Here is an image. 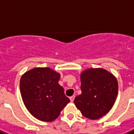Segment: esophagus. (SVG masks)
<instances>
[{"instance_id":"esophagus-1","label":"esophagus","mask_w":134,"mask_h":134,"mask_svg":"<svg viewBox=\"0 0 134 134\" xmlns=\"http://www.w3.org/2000/svg\"><path fill=\"white\" fill-rule=\"evenodd\" d=\"M74 99H75V96H72L70 97V100L71 102H72V101L74 100Z\"/></svg>"}]
</instances>
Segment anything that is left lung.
<instances>
[{"mask_svg": "<svg viewBox=\"0 0 134 134\" xmlns=\"http://www.w3.org/2000/svg\"><path fill=\"white\" fill-rule=\"evenodd\" d=\"M82 94L74 103L82 115L97 120L110 110L118 92L117 79L103 68H90L81 73Z\"/></svg>", "mask_w": 134, "mask_h": 134, "instance_id": "left-lung-1", "label": "left lung"}]
</instances>
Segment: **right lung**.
Masks as SVG:
<instances>
[{"label": "right lung", "instance_id": "right-lung-1", "mask_svg": "<svg viewBox=\"0 0 134 134\" xmlns=\"http://www.w3.org/2000/svg\"><path fill=\"white\" fill-rule=\"evenodd\" d=\"M60 74L49 68H35L23 75L20 92L25 106L34 118L52 122L70 102L59 84Z\"/></svg>", "mask_w": 134, "mask_h": 134}]
</instances>
